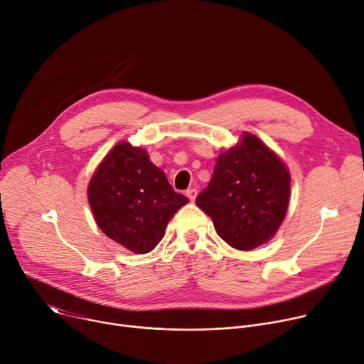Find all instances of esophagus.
<instances>
[{
	"instance_id": "esophagus-1",
	"label": "esophagus",
	"mask_w": 364,
	"mask_h": 364,
	"mask_svg": "<svg viewBox=\"0 0 364 364\" xmlns=\"http://www.w3.org/2000/svg\"><path fill=\"white\" fill-rule=\"evenodd\" d=\"M186 196H187L191 201H194L196 197H197V190H196V188H188V190L186 191Z\"/></svg>"
}]
</instances>
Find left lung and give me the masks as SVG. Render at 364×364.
<instances>
[{
    "mask_svg": "<svg viewBox=\"0 0 364 364\" xmlns=\"http://www.w3.org/2000/svg\"><path fill=\"white\" fill-rule=\"evenodd\" d=\"M291 176L278 155L253 134L222 152L213 177L196 198L218 235L232 247L249 250L279 229L289 204Z\"/></svg>",
    "mask_w": 364,
    "mask_h": 364,
    "instance_id": "left-lung-1",
    "label": "left lung"
}]
</instances>
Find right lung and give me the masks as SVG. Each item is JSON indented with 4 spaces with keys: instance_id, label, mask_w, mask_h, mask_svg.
Returning a JSON list of instances; mask_svg holds the SVG:
<instances>
[{
    "instance_id": "obj_1",
    "label": "right lung",
    "mask_w": 364,
    "mask_h": 364,
    "mask_svg": "<svg viewBox=\"0 0 364 364\" xmlns=\"http://www.w3.org/2000/svg\"><path fill=\"white\" fill-rule=\"evenodd\" d=\"M96 225L109 239L135 253H148L188 198L176 193L145 149L117 144L102 160L87 187Z\"/></svg>"
}]
</instances>
